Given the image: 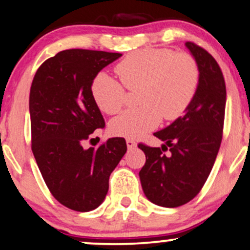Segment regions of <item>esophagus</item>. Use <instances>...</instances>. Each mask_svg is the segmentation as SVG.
Listing matches in <instances>:
<instances>
[{"label":"esophagus","instance_id":"1","mask_svg":"<svg viewBox=\"0 0 250 250\" xmlns=\"http://www.w3.org/2000/svg\"><path fill=\"white\" fill-rule=\"evenodd\" d=\"M125 142H127V147H128V149H130V150H131V149H135V148L137 147V143L135 142L134 140L129 139V140H127V141H125Z\"/></svg>","mask_w":250,"mask_h":250}]
</instances>
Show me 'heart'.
Here are the masks:
<instances>
[{
    "mask_svg": "<svg viewBox=\"0 0 250 250\" xmlns=\"http://www.w3.org/2000/svg\"><path fill=\"white\" fill-rule=\"evenodd\" d=\"M125 88L139 89V108L128 109L110 122L116 136L139 139L161 122L176 120L187 110L199 84V68L187 53L141 49L125 56L115 67ZM114 77L101 71L91 82V96L103 113L116 114L123 107L125 90Z\"/></svg>",
    "mask_w": 250,
    "mask_h": 250,
    "instance_id": "b5f03b06",
    "label": "heart"
}]
</instances>
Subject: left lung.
<instances>
[{
	"instance_id": "obj_1",
	"label": "left lung",
	"mask_w": 250,
	"mask_h": 250,
	"mask_svg": "<svg viewBox=\"0 0 250 250\" xmlns=\"http://www.w3.org/2000/svg\"><path fill=\"white\" fill-rule=\"evenodd\" d=\"M199 68L196 93L183 116L154 133L165 143L161 148L139 145L146 163L139 176L146 197L157 206L179 207L193 200L207 181L221 140L226 109L222 71L208 51L186 43ZM169 147L171 153L162 151Z\"/></svg>"
}]
</instances>
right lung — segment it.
Returning a JSON list of instances; mask_svg holds the SVG:
<instances>
[{"label":"right lung","mask_w":250,"mask_h":250,"mask_svg":"<svg viewBox=\"0 0 250 250\" xmlns=\"http://www.w3.org/2000/svg\"><path fill=\"white\" fill-rule=\"evenodd\" d=\"M122 54L63 50L43 62L30 88L31 149L53 196L76 211L104 201L109 176L127 151L122 137L99 148H83L104 120L91 96L94 77Z\"/></svg>","instance_id":"right-lung-1"}]
</instances>
